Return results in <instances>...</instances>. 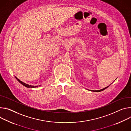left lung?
<instances>
[{"instance_id": "8db88e82", "label": "left lung", "mask_w": 131, "mask_h": 131, "mask_svg": "<svg viewBox=\"0 0 131 131\" xmlns=\"http://www.w3.org/2000/svg\"><path fill=\"white\" fill-rule=\"evenodd\" d=\"M108 87H109V86H107V87H106V88H104V89H102V90H98V91H93V92H101V91H103L105 90V89H106L107 88H108Z\"/></svg>"}]
</instances>
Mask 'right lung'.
Returning <instances> with one entry per match:
<instances>
[{"instance_id":"obj_1","label":"right lung","mask_w":131,"mask_h":131,"mask_svg":"<svg viewBox=\"0 0 131 131\" xmlns=\"http://www.w3.org/2000/svg\"><path fill=\"white\" fill-rule=\"evenodd\" d=\"M16 78L17 79V80L21 84H22L23 85H24V86H25V87H26V88H37V87H38V86H31V85H28V84H25V83H23V82H22V81H21L20 80H19L17 78H16Z\"/></svg>"}]
</instances>
